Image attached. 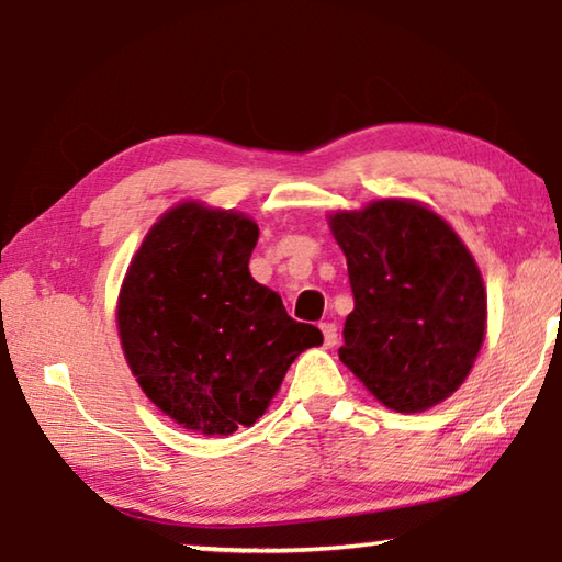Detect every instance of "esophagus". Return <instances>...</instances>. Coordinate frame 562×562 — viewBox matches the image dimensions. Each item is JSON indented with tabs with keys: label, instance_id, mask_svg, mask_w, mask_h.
<instances>
[{
	"label": "esophagus",
	"instance_id": "1",
	"mask_svg": "<svg viewBox=\"0 0 562 562\" xmlns=\"http://www.w3.org/2000/svg\"><path fill=\"white\" fill-rule=\"evenodd\" d=\"M322 334H324V346L326 349H331V346L336 344V339H339V334H336V324H329V322H324L322 326Z\"/></svg>",
	"mask_w": 562,
	"mask_h": 562
}]
</instances>
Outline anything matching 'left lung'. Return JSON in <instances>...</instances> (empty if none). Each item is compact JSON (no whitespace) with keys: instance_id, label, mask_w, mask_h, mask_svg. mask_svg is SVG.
Listing matches in <instances>:
<instances>
[{"instance_id":"1","label":"left lung","mask_w":562,"mask_h":562,"mask_svg":"<svg viewBox=\"0 0 562 562\" xmlns=\"http://www.w3.org/2000/svg\"><path fill=\"white\" fill-rule=\"evenodd\" d=\"M353 292L339 359L375 401L420 413L472 371L486 331V292L450 223L405 199L329 216Z\"/></svg>"}]
</instances>
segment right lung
I'll list each match as a JSON object with an SVG mask.
<instances>
[{
    "mask_svg": "<svg viewBox=\"0 0 562 562\" xmlns=\"http://www.w3.org/2000/svg\"><path fill=\"white\" fill-rule=\"evenodd\" d=\"M260 231L236 211L179 203L130 262L117 300L142 391L187 430L231 435L268 411L290 363L322 344L278 292L250 278Z\"/></svg>",
    "mask_w": 562,
    "mask_h": 562,
    "instance_id": "obj_1",
    "label": "right lung"
}]
</instances>
